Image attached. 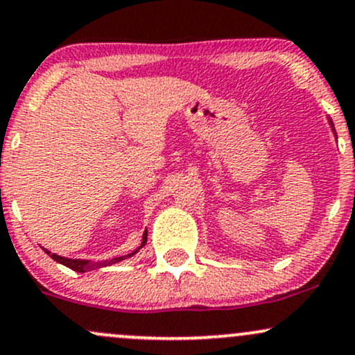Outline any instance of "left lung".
Returning <instances> with one entry per match:
<instances>
[{"instance_id": "8db88e82", "label": "left lung", "mask_w": 355, "mask_h": 355, "mask_svg": "<svg viewBox=\"0 0 355 355\" xmlns=\"http://www.w3.org/2000/svg\"><path fill=\"white\" fill-rule=\"evenodd\" d=\"M327 121H329V125H331V130H332V133H334V137L337 138V135H336V128H334V123H332V120H331V116H327Z\"/></svg>"}]
</instances>
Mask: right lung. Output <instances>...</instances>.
I'll return each instance as SVG.
<instances>
[{"instance_id":"right-lung-1","label":"right lung","mask_w":355,"mask_h":355,"mask_svg":"<svg viewBox=\"0 0 355 355\" xmlns=\"http://www.w3.org/2000/svg\"><path fill=\"white\" fill-rule=\"evenodd\" d=\"M146 239H148V232H144V237H141V243L140 247L137 248V250H133L132 254L128 255H121V257H115V259H110V260H103V262H93V260H87V259H68V257H61V255H56V254H51L50 250H46V248H43L44 252H46L48 255L51 257L55 262L61 263V266L71 268V270L75 272H80V274H85V272H92V270H98L101 267H107V266H113V263H118L121 262V260L125 259H130V257H133L137 254L138 250H140L141 247L146 243Z\"/></svg>"}]
</instances>
